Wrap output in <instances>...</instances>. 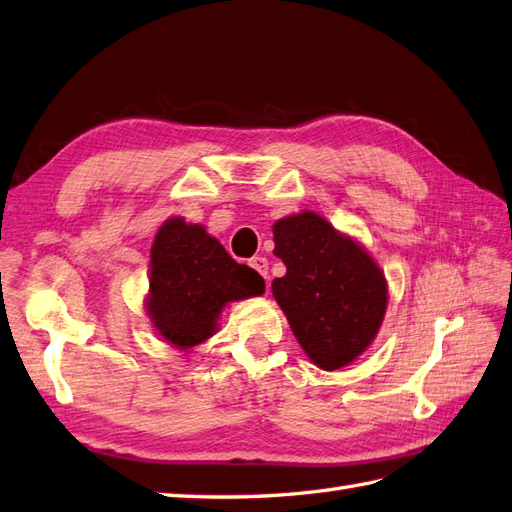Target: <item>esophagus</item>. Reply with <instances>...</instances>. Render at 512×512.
I'll return each mask as SVG.
<instances>
[{"instance_id": "obj_1", "label": "esophagus", "mask_w": 512, "mask_h": 512, "mask_svg": "<svg viewBox=\"0 0 512 512\" xmlns=\"http://www.w3.org/2000/svg\"><path fill=\"white\" fill-rule=\"evenodd\" d=\"M250 267L256 269L264 279H269V260L262 258V256H256L250 260Z\"/></svg>"}]
</instances>
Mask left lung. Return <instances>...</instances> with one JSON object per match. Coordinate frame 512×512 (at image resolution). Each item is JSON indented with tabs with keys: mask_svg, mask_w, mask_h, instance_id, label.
<instances>
[{
	"mask_svg": "<svg viewBox=\"0 0 512 512\" xmlns=\"http://www.w3.org/2000/svg\"><path fill=\"white\" fill-rule=\"evenodd\" d=\"M273 254L286 275L271 290L298 345L322 370L354 362L387 311V279L364 245L311 209L273 224Z\"/></svg>",
	"mask_w": 512,
	"mask_h": 512,
	"instance_id": "obj_1",
	"label": "left lung"
}]
</instances>
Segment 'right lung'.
Segmentation results:
<instances>
[{
  "label": "right lung",
  "instance_id": "1",
  "mask_svg": "<svg viewBox=\"0 0 512 512\" xmlns=\"http://www.w3.org/2000/svg\"><path fill=\"white\" fill-rule=\"evenodd\" d=\"M264 294V279L235 262L201 224L167 218L150 250L146 315L158 337L190 354L218 332L228 303Z\"/></svg>",
  "mask_w": 512,
  "mask_h": 512
}]
</instances>
